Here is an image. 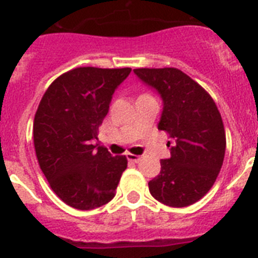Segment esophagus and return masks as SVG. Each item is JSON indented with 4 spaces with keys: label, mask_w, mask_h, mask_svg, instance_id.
Listing matches in <instances>:
<instances>
[{
    "label": "esophagus",
    "mask_w": 258,
    "mask_h": 258,
    "mask_svg": "<svg viewBox=\"0 0 258 258\" xmlns=\"http://www.w3.org/2000/svg\"><path fill=\"white\" fill-rule=\"evenodd\" d=\"M126 157H127V159H129V161H132V162L137 163V162H140V161H141V157H140V155L131 154V153H127Z\"/></svg>",
    "instance_id": "obj_1"
}]
</instances>
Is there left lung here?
Returning <instances> with one entry per match:
<instances>
[{
  "label": "left lung",
  "instance_id": "1",
  "mask_svg": "<svg viewBox=\"0 0 258 258\" xmlns=\"http://www.w3.org/2000/svg\"><path fill=\"white\" fill-rule=\"evenodd\" d=\"M134 74L154 87L163 100L158 124L172 138L169 159L149 182L154 199L170 207L197 203L214 186L225 154V131L210 93L178 68H136Z\"/></svg>",
  "mask_w": 258,
  "mask_h": 258
}]
</instances>
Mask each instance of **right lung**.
Returning a JSON list of instances; mask_svg holds the SVG:
<instances>
[{
	"mask_svg": "<svg viewBox=\"0 0 258 258\" xmlns=\"http://www.w3.org/2000/svg\"><path fill=\"white\" fill-rule=\"evenodd\" d=\"M132 68L78 67L51 83L34 117V148L51 190L70 207L88 211L116 195L127 166L99 146L100 125L114 89Z\"/></svg>",
	"mask_w": 258,
	"mask_h": 258,
	"instance_id": "add662e5",
	"label": "right lung"
}]
</instances>
